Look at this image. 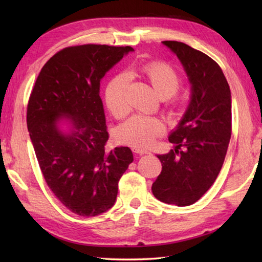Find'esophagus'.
<instances>
[{"label":"esophagus","mask_w":262,"mask_h":262,"mask_svg":"<svg viewBox=\"0 0 262 262\" xmlns=\"http://www.w3.org/2000/svg\"><path fill=\"white\" fill-rule=\"evenodd\" d=\"M132 151L134 152L135 154H138V155H144V154L149 153L148 151H146V149H142V148H137V147H133Z\"/></svg>","instance_id":"34e87169"}]
</instances>
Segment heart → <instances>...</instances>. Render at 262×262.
<instances>
[{"mask_svg": "<svg viewBox=\"0 0 262 262\" xmlns=\"http://www.w3.org/2000/svg\"><path fill=\"white\" fill-rule=\"evenodd\" d=\"M137 72L151 83L160 98L170 100V104L177 107L179 100L172 96L179 90L181 77L173 68L160 60H153L138 66ZM132 75L134 72H132ZM130 84V77L125 73L116 75L105 88L104 99L107 107L116 118H124L129 113L127 92ZM164 125L159 118L143 115H135L120 125L116 133L117 141L124 145L137 148H146L162 135Z\"/></svg>", "mask_w": 262, "mask_h": 262, "instance_id": "b5f03b06", "label": "heart"}]
</instances>
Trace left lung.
<instances>
[{
	"instance_id": "8db88e82",
	"label": "left lung",
	"mask_w": 262,
	"mask_h": 262,
	"mask_svg": "<svg viewBox=\"0 0 262 262\" xmlns=\"http://www.w3.org/2000/svg\"><path fill=\"white\" fill-rule=\"evenodd\" d=\"M185 68L191 84L190 103L169 136L176 147L158 155L162 171L152 185L161 202L189 206L215 182L232 134L231 91L214 59L180 41H162Z\"/></svg>"
}]
</instances>
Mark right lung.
I'll use <instances>...</instances> for the list:
<instances>
[{
	"instance_id": "obj_1",
	"label": "right lung",
	"mask_w": 262,
	"mask_h": 262,
	"mask_svg": "<svg viewBox=\"0 0 262 262\" xmlns=\"http://www.w3.org/2000/svg\"><path fill=\"white\" fill-rule=\"evenodd\" d=\"M130 46L66 47L42 66L30 94L27 126L49 189L66 208L91 217L114 206L118 182L134 159L129 147L107 152L100 81ZM70 120L69 135L57 122Z\"/></svg>"
}]
</instances>
